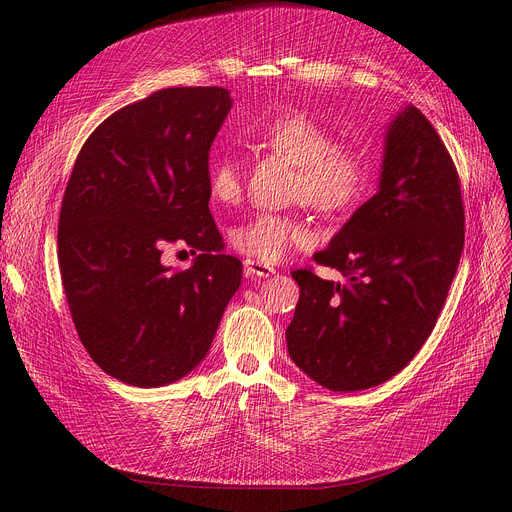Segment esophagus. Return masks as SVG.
Masks as SVG:
<instances>
[{"label":"esophagus","instance_id":"1","mask_svg":"<svg viewBox=\"0 0 512 512\" xmlns=\"http://www.w3.org/2000/svg\"><path fill=\"white\" fill-rule=\"evenodd\" d=\"M245 274L251 278H270L276 274V270L272 265L261 263V261H253V259H245Z\"/></svg>","mask_w":512,"mask_h":512}]
</instances>
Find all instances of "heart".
<instances>
[{
	"instance_id": "1",
	"label": "heart",
	"mask_w": 512,
	"mask_h": 512,
	"mask_svg": "<svg viewBox=\"0 0 512 512\" xmlns=\"http://www.w3.org/2000/svg\"><path fill=\"white\" fill-rule=\"evenodd\" d=\"M255 137L299 166L297 197L319 213H346L369 193L373 178L369 157L355 147L336 145L334 134L303 112L265 122ZM207 186L209 195L218 203H236L242 195L240 161L230 153L213 157L207 170ZM230 242L247 259L278 263L290 251L309 245L311 234L299 220L288 215L257 213L232 230Z\"/></svg>"
}]
</instances>
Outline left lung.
Segmentation results:
<instances>
[{"instance_id":"1","label":"left lung","mask_w":512,"mask_h":512,"mask_svg":"<svg viewBox=\"0 0 512 512\" xmlns=\"http://www.w3.org/2000/svg\"><path fill=\"white\" fill-rule=\"evenodd\" d=\"M465 245L461 182L436 128L413 105L386 128L380 186L313 255L346 282L292 272L301 297L288 355L334 392L380 386L432 334Z\"/></svg>"}]
</instances>
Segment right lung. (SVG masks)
Instances as JSON below:
<instances>
[{"label":"right lung","mask_w":512,"mask_h":512,"mask_svg":"<svg viewBox=\"0 0 512 512\" xmlns=\"http://www.w3.org/2000/svg\"><path fill=\"white\" fill-rule=\"evenodd\" d=\"M230 107L222 87L155 91L103 120L74 161L58 228L62 284L80 342L124 384L191 373L240 286L207 186ZM168 241L200 251L188 271L160 263Z\"/></svg>","instance_id":"add662e5"}]
</instances>
